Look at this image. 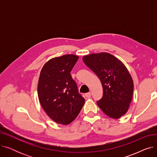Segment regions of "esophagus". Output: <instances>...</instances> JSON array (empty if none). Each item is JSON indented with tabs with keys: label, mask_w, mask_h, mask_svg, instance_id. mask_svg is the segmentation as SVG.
Wrapping results in <instances>:
<instances>
[{
	"label": "esophagus",
	"mask_w": 157,
	"mask_h": 157,
	"mask_svg": "<svg viewBox=\"0 0 157 157\" xmlns=\"http://www.w3.org/2000/svg\"><path fill=\"white\" fill-rule=\"evenodd\" d=\"M85 97H86V98H90V97H91V94H90V92L85 94Z\"/></svg>",
	"instance_id": "34e87169"
}]
</instances>
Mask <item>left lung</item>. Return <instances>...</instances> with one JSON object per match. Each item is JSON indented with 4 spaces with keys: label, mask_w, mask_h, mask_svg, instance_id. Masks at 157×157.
<instances>
[{
    "label": "left lung",
    "mask_w": 157,
    "mask_h": 157,
    "mask_svg": "<svg viewBox=\"0 0 157 157\" xmlns=\"http://www.w3.org/2000/svg\"><path fill=\"white\" fill-rule=\"evenodd\" d=\"M83 60L100 79L103 96L97 102L107 116L118 119L128 111L132 98L134 83L127 69L118 59L108 53L84 56Z\"/></svg>",
    "instance_id": "8db88e82"
}]
</instances>
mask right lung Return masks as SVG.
<instances>
[{
	"label": "right lung",
	"mask_w": 157,
	"mask_h": 157,
	"mask_svg": "<svg viewBox=\"0 0 157 157\" xmlns=\"http://www.w3.org/2000/svg\"><path fill=\"white\" fill-rule=\"evenodd\" d=\"M79 59L65 55L48 61L40 71L37 94L49 117L57 123L68 125L76 118L85 104L71 71Z\"/></svg>",
	"instance_id": "right-lung-1"
}]
</instances>
